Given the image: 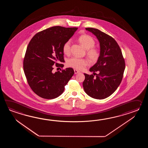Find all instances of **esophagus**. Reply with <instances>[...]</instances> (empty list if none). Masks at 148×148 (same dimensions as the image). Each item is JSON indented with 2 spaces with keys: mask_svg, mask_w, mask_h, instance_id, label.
<instances>
[{
  "mask_svg": "<svg viewBox=\"0 0 148 148\" xmlns=\"http://www.w3.org/2000/svg\"><path fill=\"white\" fill-rule=\"evenodd\" d=\"M74 72H75V74H77V73H80V71L77 69H74Z\"/></svg>",
  "mask_w": 148,
  "mask_h": 148,
  "instance_id": "esophagus-1",
  "label": "esophagus"
}]
</instances>
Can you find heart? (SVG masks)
Instances as JSON below:
<instances>
[{
    "instance_id": "obj_1",
    "label": "heart",
    "mask_w": 148,
    "mask_h": 148,
    "mask_svg": "<svg viewBox=\"0 0 148 148\" xmlns=\"http://www.w3.org/2000/svg\"><path fill=\"white\" fill-rule=\"evenodd\" d=\"M78 41L82 46L86 50V53L90 60L95 62L98 59L100 56V51L96 47H94L95 45V41L91 36L87 34L82 35L78 38ZM71 41H66L63 45L62 50L64 53L69 55L70 53ZM66 64L68 66L78 70L83 69L89 64V61L86 59H82L73 57L68 59Z\"/></svg>"
}]
</instances>
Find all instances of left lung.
I'll return each mask as SVG.
<instances>
[{
  "instance_id": "1",
  "label": "left lung",
  "mask_w": 148,
  "mask_h": 148,
  "mask_svg": "<svg viewBox=\"0 0 148 148\" xmlns=\"http://www.w3.org/2000/svg\"><path fill=\"white\" fill-rule=\"evenodd\" d=\"M86 29L97 37L101 51L97 63L89 69L94 73V75L84 73L83 87L90 97L97 99H105L116 90L122 82L125 61L120 47L114 38L96 28L88 27ZM97 71L98 74L95 73Z\"/></svg>"
}]
</instances>
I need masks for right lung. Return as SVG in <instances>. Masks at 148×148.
<instances>
[{"mask_svg":"<svg viewBox=\"0 0 148 148\" xmlns=\"http://www.w3.org/2000/svg\"><path fill=\"white\" fill-rule=\"evenodd\" d=\"M77 27H51L35 35L27 47L23 69L28 85L36 94L54 99L63 93L74 74L73 68L54 73V66L63 67V45L73 36Z\"/></svg>","mask_w":148,"mask_h":148,"instance_id":"add662e5","label":"right lung"}]
</instances>
